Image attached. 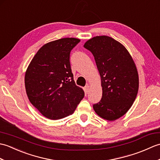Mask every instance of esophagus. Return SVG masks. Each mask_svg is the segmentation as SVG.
<instances>
[{
	"label": "esophagus",
	"instance_id": "1",
	"mask_svg": "<svg viewBox=\"0 0 160 160\" xmlns=\"http://www.w3.org/2000/svg\"><path fill=\"white\" fill-rule=\"evenodd\" d=\"M89 90V85H87L84 87V91H85V93H88V91Z\"/></svg>",
	"mask_w": 160,
	"mask_h": 160
}]
</instances>
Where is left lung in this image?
Listing matches in <instances>:
<instances>
[{
	"label": "left lung",
	"instance_id": "8db88e82",
	"mask_svg": "<svg viewBox=\"0 0 160 160\" xmlns=\"http://www.w3.org/2000/svg\"><path fill=\"white\" fill-rule=\"evenodd\" d=\"M84 47L94 56L102 87L101 100L93 104V109L102 118L114 121L127 113L136 98V66L124 46L109 36L93 37Z\"/></svg>",
	"mask_w": 160,
	"mask_h": 160
}]
</instances>
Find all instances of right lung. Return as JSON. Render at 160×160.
I'll list each match as a JSON object with an SVG mask.
<instances>
[{
  "instance_id": "right-lung-1",
  "label": "right lung",
  "mask_w": 160,
  "mask_h": 160,
  "mask_svg": "<svg viewBox=\"0 0 160 160\" xmlns=\"http://www.w3.org/2000/svg\"><path fill=\"white\" fill-rule=\"evenodd\" d=\"M80 41L65 38L45 44L26 71L25 84L30 102L50 120L72 114L84 96L73 80L69 60L71 51Z\"/></svg>"
}]
</instances>
